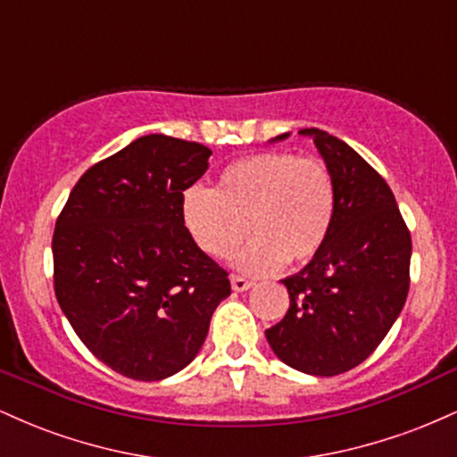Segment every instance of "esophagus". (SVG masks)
<instances>
[{
	"label": "esophagus",
	"instance_id": "34e87169",
	"mask_svg": "<svg viewBox=\"0 0 457 457\" xmlns=\"http://www.w3.org/2000/svg\"><path fill=\"white\" fill-rule=\"evenodd\" d=\"M229 281H232V287L236 292H245V290H249L251 286H253V281L245 279V277H240V275H232V277H229Z\"/></svg>",
	"mask_w": 457,
	"mask_h": 457
}]
</instances>
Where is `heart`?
<instances>
[{
	"instance_id": "obj_1",
	"label": "heart",
	"mask_w": 457,
	"mask_h": 457,
	"mask_svg": "<svg viewBox=\"0 0 457 457\" xmlns=\"http://www.w3.org/2000/svg\"><path fill=\"white\" fill-rule=\"evenodd\" d=\"M335 219V185L316 156L258 152L229 162L214 188L188 187L182 195V221L195 245L214 260L236 255V266L251 275L279 270L286 260L305 264L327 243Z\"/></svg>"
}]
</instances>
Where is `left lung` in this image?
<instances>
[{
	"instance_id": "left-lung-1",
	"label": "left lung",
	"mask_w": 457,
	"mask_h": 457,
	"mask_svg": "<svg viewBox=\"0 0 457 457\" xmlns=\"http://www.w3.org/2000/svg\"><path fill=\"white\" fill-rule=\"evenodd\" d=\"M301 135L313 139L333 176L335 219L316 258L281 281L290 309L266 339L286 365L337 376L363 363L400 316L412 243L389 185L359 152L320 129Z\"/></svg>"
}]
</instances>
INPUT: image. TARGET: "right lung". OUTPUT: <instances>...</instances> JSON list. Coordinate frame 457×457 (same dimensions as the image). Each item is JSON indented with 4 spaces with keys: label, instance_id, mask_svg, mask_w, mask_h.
I'll return each mask as SVG.
<instances>
[{
    "label": "right lung",
    "instance_id": "add662e5",
    "mask_svg": "<svg viewBox=\"0 0 457 457\" xmlns=\"http://www.w3.org/2000/svg\"><path fill=\"white\" fill-rule=\"evenodd\" d=\"M211 154L195 141L145 135L92 165L57 217V303L86 348L127 378L185 370L232 292L228 270L182 221V195Z\"/></svg>",
    "mask_w": 457,
    "mask_h": 457
}]
</instances>
